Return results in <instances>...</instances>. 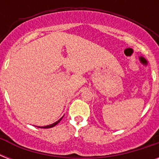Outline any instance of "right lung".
Masks as SVG:
<instances>
[{"label":"right lung","instance_id":"1","mask_svg":"<svg viewBox=\"0 0 159 159\" xmlns=\"http://www.w3.org/2000/svg\"><path fill=\"white\" fill-rule=\"evenodd\" d=\"M62 117H63V116H62ZM62 118H60L59 120H57V121H56V122H54V123H53V124H52V125H46V126H37V127H39V128H41V129L52 128V127H53V126H55V125H57V124L59 123L60 121H61V120H62Z\"/></svg>","mask_w":159,"mask_h":159}]
</instances>
